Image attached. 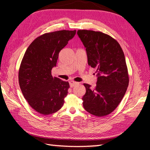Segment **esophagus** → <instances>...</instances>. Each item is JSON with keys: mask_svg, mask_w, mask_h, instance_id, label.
I'll list each match as a JSON object with an SVG mask.
<instances>
[{"mask_svg": "<svg viewBox=\"0 0 150 150\" xmlns=\"http://www.w3.org/2000/svg\"><path fill=\"white\" fill-rule=\"evenodd\" d=\"M78 83H77V82H75V81H71L70 82H69V85H70V87H74L75 85H76Z\"/></svg>", "mask_w": 150, "mask_h": 150, "instance_id": "1", "label": "esophagus"}]
</instances>
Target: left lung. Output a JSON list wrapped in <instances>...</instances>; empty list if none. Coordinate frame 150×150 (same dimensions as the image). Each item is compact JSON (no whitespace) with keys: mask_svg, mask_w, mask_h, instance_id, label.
Segmentation results:
<instances>
[{"mask_svg":"<svg viewBox=\"0 0 150 150\" xmlns=\"http://www.w3.org/2000/svg\"><path fill=\"white\" fill-rule=\"evenodd\" d=\"M77 34L86 48L88 65L96 69L97 76L94 89L83 84V107L93 115L106 116L120 104L128 86L125 56L118 42L110 35L87 30H78Z\"/></svg>","mask_w":150,"mask_h":150,"instance_id":"1","label":"left lung"}]
</instances>
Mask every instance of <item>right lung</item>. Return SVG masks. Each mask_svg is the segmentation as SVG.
Returning a JSON list of instances; mask_svg holds the SVG:
<instances>
[{
    "mask_svg": "<svg viewBox=\"0 0 150 150\" xmlns=\"http://www.w3.org/2000/svg\"><path fill=\"white\" fill-rule=\"evenodd\" d=\"M76 34V30L46 33L33 41L25 52L18 72L20 89L30 106L44 115L62 107L69 84L53 77L59 53Z\"/></svg>",
    "mask_w": 150,
    "mask_h": 150,
    "instance_id": "add662e5",
    "label": "right lung"
}]
</instances>
